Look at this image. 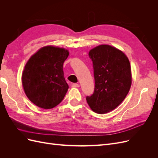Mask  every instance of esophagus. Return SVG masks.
<instances>
[{
    "instance_id": "1",
    "label": "esophagus",
    "mask_w": 158,
    "mask_h": 158,
    "mask_svg": "<svg viewBox=\"0 0 158 158\" xmlns=\"http://www.w3.org/2000/svg\"><path fill=\"white\" fill-rule=\"evenodd\" d=\"M72 87H74V88H79L80 87V85L78 84H76V83H74L72 84Z\"/></svg>"
}]
</instances>
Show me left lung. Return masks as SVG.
Instances as JSON below:
<instances>
[{"label": "left lung", "instance_id": "1", "mask_svg": "<svg viewBox=\"0 0 158 158\" xmlns=\"http://www.w3.org/2000/svg\"><path fill=\"white\" fill-rule=\"evenodd\" d=\"M89 56L93 63L95 88L86 101L94 112L107 113L118 107L130 90V62L124 52L108 45L90 50Z\"/></svg>", "mask_w": 158, "mask_h": 158}]
</instances>
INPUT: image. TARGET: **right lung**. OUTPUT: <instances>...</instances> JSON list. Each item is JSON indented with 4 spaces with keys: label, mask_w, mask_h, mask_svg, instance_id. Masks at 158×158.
Masks as SVG:
<instances>
[{
    "label": "right lung",
    "mask_w": 158,
    "mask_h": 158,
    "mask_svg": "<svg viewBox=\"0 0 158 158\" xmlns=\"http://www.w3.org/2000/svg\"><path fill=\"white\" fill-rule=\"evenodd\" d=\"M69 55L63 48L46 46L27 61L22 82L27 97L35 106L49 109L63 101L69 89L63 73V63Z\"/></svg>",
    "instance_id": "add662e5"
}]
</instances>
